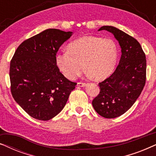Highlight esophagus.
Returning a JSON list of instances; mask_svg holds the SVG:
<instances>
[{
  "label": "esophagus",
  "mask_w": 156,
  "mask_h": 156,
  "mask_svg": "<svg viewBox=\"0 0 156 156\" xmlns=\"http://www.w3.org/2000/svg\"><path fill=\"white\" fill-rule=\"evenodd\" d=\"M85 85H86V83H84V82H80L77 83V86L78 87H84Z\"/></svg>",
  "instance_id": "esophagus-1"
}]
</instances>
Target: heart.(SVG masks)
Returning <instances> with one entry per match:
<instances>
[{
	"mask_svg": "<svg viewBox=\"0 0 156 156\" xmlns=\"http://www.w3.org/2000/svg\"><path fill=\"white\" fill-rule=\"evenodd\" d=\"M116 59L114 42L94 36L74 40L67 46V51L59 52L55 57L59 69L69 80L80 75L84 67L97 80L105 79L114 70Z\"/></svg>",
	"mask_w": 156,
	"mask_h": 156,
	"instance_id": "obj_1",
	"label": "heart"
}]
</instances>
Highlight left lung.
<instances>
[{
    "instance_id": "left-lung-1",
    "label": "left lung",
    "mask_w": 156,
    "mask_h": 156,
    "mask_svg": "<svg viewBox=\"0 0 156 156\" xmlns=\"http://www.w3.org/2000/svg\"><path fill=\"white\" fill-rule=\"evenodd\" d=\"M112 33L121 48L119 63L112 75L99 83L100 91L92 105L100 116L114 119L121 116L135 103L146 80V55L135 38L113 26L99 30Z\"/></svg>"
}]
</instances>
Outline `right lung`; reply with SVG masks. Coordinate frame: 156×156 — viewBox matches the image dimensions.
Instances as JSON below:
<instances>
[{
  "label": "right lung",
  "mask_w": 156,
  "mask_h": 156,
  "mask_svg": "<svg viewBox=\"0 0 156 156\" xmlns=\"http://www.w3.org/2000/svg\"><path fill=\"white\" fill-rule=\"evenodd\" d=\"M72 32L47 29L23 41L10 64V91L15 101L34 119L48 121L67 103L76 82L59 72L57 51Z\"/></svg>",
  "instance_id": "1"
}]
</instances>
